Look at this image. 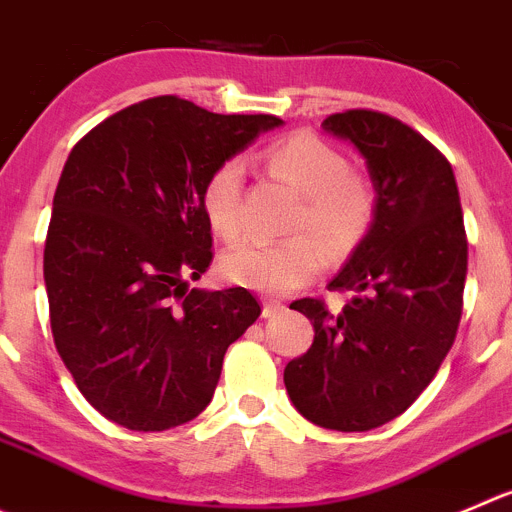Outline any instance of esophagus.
<instances>
[{"instance_id": "1", "label": "esophagus", "mask_w": 512, "mask_h": 512, "mask_svg": "<svg viewBox=\"0 0 512 512\" xmlns=\"http://www.w3.org/2000/svg\"><path fill=\"white\" fill-rule=\"evenodd\" d=\"M261 301H264V316H266V319H271V316L281 314V311L286 309L284 301H279V299H269V296H266V299H261Z\"/></svg>"}]
</instances>
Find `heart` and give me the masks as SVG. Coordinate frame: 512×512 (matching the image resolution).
Returning <instances> with one entry per match:
<instances>
[{
  "label": "heart",
  "mask_w": 512,
  "mask_h": 512,
  "mask_svg": "<svg viewBox=\"0 0 512 512\" xmlns=\"http://www.w3.org/2000/svg\"><path fill=\"white\" fill-rule=\"evenodd\" d=\"M261 163L276 180L299 196L284 241L236 243L221 256V274L228 281L264 294H286L319 274L326 256L344 259L367 238L377 213V198L362 173L349 168L339 148L309 130L276 140L261 153ZM243 180L238 158L218 163L201 191L208 226L223 241H233L243 228Z\"/></svg>",
  "instance_id": "b5f03b06"
}]
</instances>
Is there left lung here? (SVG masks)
<instances>
[{
  "mask_svg": "<svg viewBox=\"0 0 512 512\" xmlns=\"http://www.w3.org/2000/svg\"><path fill=\"white\" fill-rule=\"evenodd\" d=\"M367 158L377 213L367 238L329 284L352 291L342 311L299 299L314 344L291 359L284 384L314 425L364 432L399 417L425 392L455 342L467 236L455 173L415 128L377 110L324 120Z\"/></svg>",
  "mask_w": 512,
  "mask_h": 512,
  "instance_id": "8db88e82",
  "label": "left lung"
}]
</instances>
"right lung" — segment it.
Masks as SVG:
<instances>
[{"mask_svg": "<svg viewBox=\"0 0 512 512\" xmlns=\"http://www.w3.org/2000/svg\"><path fill=\"white\" fill-rule=\"evenodd\" d=\"M276 115H218L178 95L135 102L72 148L45 241L57 354L107 420L160 432L201 415L223 354L259 319L243 286L188 289L213 261L201 191Z\"/></svg>", "mask_w": 512, "mask_h": 512, "instance_id": "1", "label": "right lung"}]
</instances>
